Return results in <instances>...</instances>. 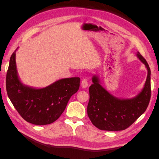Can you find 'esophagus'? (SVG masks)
Segmentation results:
<instances>
[{
    "label": "esophagus",
    "mask_w": 159,
    "mask_h": 159,
    "mask_svg": "<svg viewBox=\"0 0 159 159\" xmlns=\"http://www.w3.org/2000/svg\"><path fill=\"white\" fill-rule=\"evenodd\" d=\"M81 87L83 88H86L88 86V81L87 79H84L81 81Z\"/></svg>",
    "instance_id": "1"
}]
</instances>
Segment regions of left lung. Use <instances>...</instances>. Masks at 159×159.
<instances>
[{"label": "left lung", "instance_id": "8db88e82", "mask_svg": "<svg viewBox=\"0 0 159 159\" xmlns=\"http://www.w3.org/2000/svg\"><path fill=\"white\" fill-rule=\"evenodd\" d=\"M137 56L147 70V77L142 90L132 98H119L101 85L98 75L92 77L89 88L88 115L93 125L100 130L117 131L129 127L145 111L151 98V70L145 59Z\"/></svg>", "mask_w": 159, "mask_h": 159}]
</instances>
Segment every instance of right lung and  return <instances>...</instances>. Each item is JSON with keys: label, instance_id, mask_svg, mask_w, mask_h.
<instances>
[{"label": "right lung", "instance_id": "right-lung-1", "mask_svg": "<svg viewBox=\"0 0 159 159\" xmlns=\"http://www.w3.org/2000/svg\"><path fill=\"white\" fill-rule=\"evenodd\" d=\"M18 48L11 57L7 74L6 88L8 98L27 122L37 125L54 122L64 112L70 98L78 91L80 78L60 79L42 88L24 84L16 68Z\"/></svg>", "mask_w": 159, "mask_h": 159}]
</instances>
